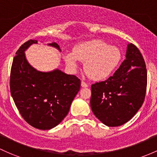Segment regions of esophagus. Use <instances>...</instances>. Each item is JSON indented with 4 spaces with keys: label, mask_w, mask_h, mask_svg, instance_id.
<instances>
[{
    "label": "esophagus",
    "mask_w": 157,
    "mask_h": 157,
    "mask_svg": "<svg viewBox=\"0 0 157 157\" xmlns=\"http://www.w3.org/2000/svg\"><path fill=\"white\" fill-rule=\"evenodd\" d=\"M81 85H82V87H87L88 86V85L85 82H84V81H82V83H81Z\"/></svg>",
    "instance_id": "1"
}]
</instances>
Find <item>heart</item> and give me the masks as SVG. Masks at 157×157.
I'll list each match as a JSON object with an SVG mask.
<instances>
[{
    "label": "heart",
    "mask_w": 157,
    "mask_h": 157,
    "mask_svg": "<svg viewBox=\"0 0 157 157\" xmlns=\"http://www.w3.org/2000/svg\"><path fill=\"white\" fill-rule=\"evenodd\" d=\"M121 53L117 47L102 40L85 42L74 48L73 52L64 55L66 63L76 70L78 60L85 62L86 73L93 79L101 80L112 73L119 64Z\"/></svg>",
    "instance_id": "heart-1"
}]
</instances>
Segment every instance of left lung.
<instances>
[{
  "label": "left lung",
  "instance_id": "obj_1",
  "mask_svg": "<svg viewBox=\"0 0 157 157\" xmlns=\"http://www.w3.org/2000/svg\"><path fill=\"white\" fill-rule=\"evenodd\" d=\"M147 82L144 58L139 48L130 43L126 59L114 75L91 85L90 107L94 115L108 126L124 124L142 105Z\"/></svg>",
  "mask_w": 157,
  "mask_h": 157
}]
</instances>
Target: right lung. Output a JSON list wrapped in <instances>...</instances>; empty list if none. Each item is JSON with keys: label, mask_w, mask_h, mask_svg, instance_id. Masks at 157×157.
Returning <instances> with one entry per match:
<instances>
[{"label": "right lung", "mask_w": 157, "mask_h": 157, "mask_svg": "<svg viewBox=\"0 0 157 157\" xmlns=\"http://www.w3.org/2000/svg\"><path fill=\"white\" fill-rule=\"evenodd\" d=\"M36 40L21 45L13 58L10 72L12 97L21 117L39 129H50L58 125L68 114L80 90L81 81L74 75L59 70L44 72L29 64L25 51ZM60 51L56 43L48 44Z\"/></svg>", "instance_id": "obj_1"}]
</instances>
